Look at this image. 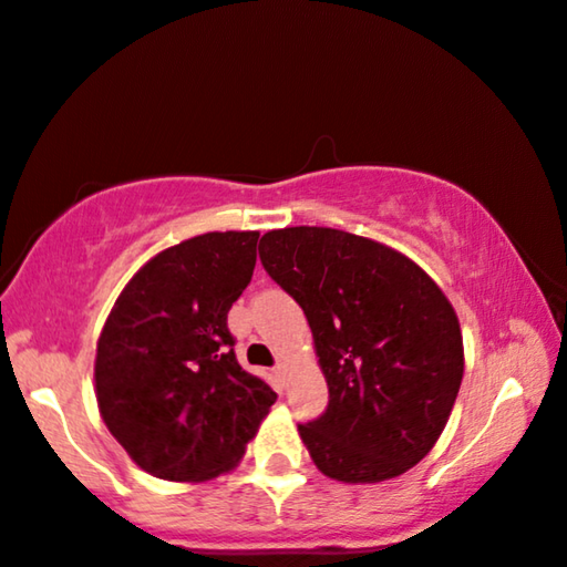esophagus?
I'll list each match as a JSON object with an SVG mask.
<instances>
[{
  "label": "esophagus",
  "instance_id": "obj_1",
  "mask_svg": "<svg viewBox=\"0 0 567 567\" xmlns=\"http://www.w3.org/2000/svg\"><path fill=\"white\" fill-rule=\"evenodd\" d=\"M285 372H287V362L280 360V362L275 364V375H277V378H285Z\"/></svg>",
  "mask_w": 567,
  "mask_h": 567
}]
</instances>
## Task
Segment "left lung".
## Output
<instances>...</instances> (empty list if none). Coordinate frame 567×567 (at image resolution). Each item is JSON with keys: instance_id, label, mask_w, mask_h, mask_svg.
<instances>
[{"instance_id": "1", "label": "left lung", "mask_w": 567, "mask_h": 567, "mask_svg": "<svg viewBox=\"0 0 567 567\" xmlns=\"http://www.w3.org/2000/svg\"><path fill=\"white\" fill-rule=\"evenodd\" d=\"M265 272L302 307L328 408L297 425L324 475L380 483L417 465L463 380V334L443 290L368 237L285 227L260 239Z\"/></svg>"}]
</instances>
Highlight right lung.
<instances>
[{"mask_svg":"<svg viewBox=\"0 0 567 567\" xmlns=\"http://www.w3.org/2000/svg\"><path fill=\"white\" fill-rule=\"evenodd\" d=\"M260 233L165 249L114 302L94 382L104 425L150 475L197 483L233 467L277 400L237 362L227 312L252 280Z\"/></svg>","mask_w":567,"mask_h":567,"instance_id":"obj_1","label":"right lung"}]
</instances>
